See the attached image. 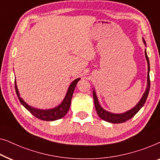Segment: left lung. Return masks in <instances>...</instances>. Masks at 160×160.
I'll return each mask as SVG.
<instances>
[{"label":"left lung","instance_id":"1","mask_svg":"<svg viewBox=\"0 0 160 160\" xmlns=\"http://www.w3.org/2000/svg\"><path fill=\"white\" fill-rule=\"evenodd\" d=\"M143 41L146 45V42L144 39H143ZM145 57L147 58V63H148V75H147V87L146 88V91L143 93L142 98H141L140 102H139L135 107L131 109L129 111L125 112V113L122 114H114L111 113V112L106 111L105 109H103V108L101 107L99 103H98V98L96 95L95 91L93 92V100H94V104H95L96 110L97 112L98 115L99 116L101 119H102L103 120L107 121V122H112V123H122L125 122L126 121L131 119L134 115H136V114L140 110L146 101L147 99L148 93H149L150 90V78H149V70H150V66H149V60H148L147 51H145Z\"/></svg>","mask_w":160,"mask_h":160}]
</instances>
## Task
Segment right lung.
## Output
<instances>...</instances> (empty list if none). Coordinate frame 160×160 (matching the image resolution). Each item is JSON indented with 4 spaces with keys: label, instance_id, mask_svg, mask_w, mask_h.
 Returning <instances> with one entry per match:
<instances>
[{
    "label": "right lung",
    "instance_id": "1",
    "mask_svg": "<svg viewBox=\"0 0 160 160\" xmlns=\"http://www.w3.org/2000/svg\"><path fill=\"white\" fill-rule=\"evenodd\" d=\"M80 80V78H78V79L75 80L72 82L71 83L68 88V91L67 92L66 96H65V97L64 98V100H63V102L61 103L59 105L57 106V107L53 108V109H36V108H33L31 107V106L28 105V103H27L21 97H20L19 91H18L17 89L16 80L14 81L15 90H16V93H17L18 98H19L20 103H21L23 105L31 114H32V115H34L35 118L40 119V120H41L53 121V120H58V119L62 118L67 113V112L69 111V107H70L71 100L73 95L74 90H75L76 85H77V83Z\"/></svg>",
    "mask_w": 160,
    "mask_h": 160
}]
</instances>
